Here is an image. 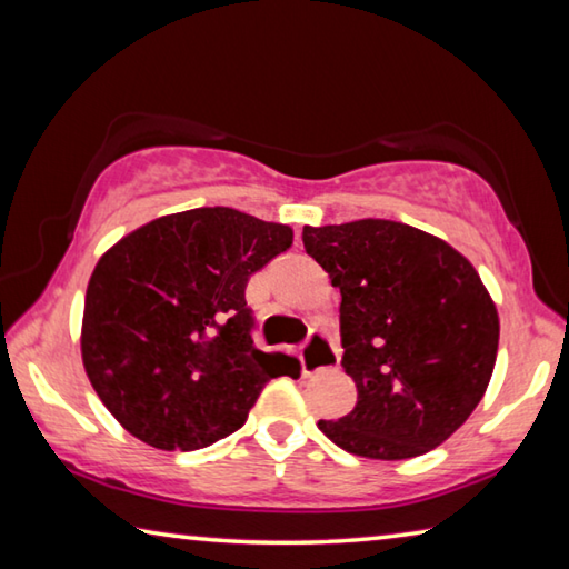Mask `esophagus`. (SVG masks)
<instances>
[{"label": "esophagus", "mask_w": 569, "mask_h": 569, "mask_svg": "<svg viewBox=\"0 0 569 569\" xmlns=\"http://www.w3.org/2000/svg\"><path fill=\"white\" fill-rule=\"evenodd\" d=\"M336 363H339V346L333 343L329 333L313 331L311 339L301 346V369L306 377L333 369Z\"/></svg>", "instance_id": "34e87169"}]
</instances>
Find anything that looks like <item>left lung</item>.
<instances>
[{"mask_svg": "<svg viewBox=\"0 0 569 569\" xmlns=\"http://www.w3.org/2000/svg\"><path fill=\"white\" fill-rule=\"evenodd\" d=\"M306 253L341 291V366L356 407L319 421L336 447L409 459L469 419L492 379L497 308L465 256L393 220L303 228Z\"/></svg>", "mask_w": 569, "mask_h": 569, "instance_id": "8db88e82", "label": "left lung"}]
</instances>
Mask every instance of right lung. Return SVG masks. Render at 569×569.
<instances>
[{"label": "right lung", "mask_w": 569, "mask_h": 569, "mask_svg": "<svg viewBox=\"0 0 569 569\" xmlns=\"http://www.w3.org/2000/svg\"><path fill=\"white\" fill-rule=\"evenodd\" d=\"M293 246V230L233 208H196L124 236L94 266L82 319L92 389L132 437L166 451L243 427L283 353L256 349L248 278Z\"/></svg>", "instance_id": "right-lung-1"}]
</instances>
